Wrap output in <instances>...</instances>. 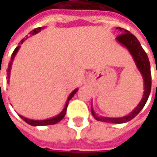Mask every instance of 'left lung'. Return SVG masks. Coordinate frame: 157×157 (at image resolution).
Returning a JSON list of instances; mask_svg holds the SVG:
<instances>
[{"label": "left lung", "instance_id": "left-lung-1", "mask_svg": "<svg viewBox=\"0 0 157 157\" xmlns=\"http://www.w3.org/2000/svg\"><path fill=\"white\" fill-rule=\"evenodd\" d=\"M117 29H119L123 33L118 35L116 39L118 40L119 44H121L122 45L126 47L130 53V55H132L137 68L141 73L142 77L144 79V90L145 91H144L143 98L138 106L128 115L122 117V118H107V117H102V116L99 117L96 114L94 110L92 108V115L97 120L104 122V123H111V124H123V123L130 121L131 119L135 118L145 105V103L148 100L150 93H151V65H150L148 56L142 48L140 43L139 42V40L136 39V37L134 34L130 33L127 30L121 29V28H117Z\"/></svg>", "mask_w": 157, "mask_h": 157}]
</instances>
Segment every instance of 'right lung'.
<instances>
[{
	"mask_svg": "<svg viewBox=\"0 0 157 157\" xmlns=\"http://www.w3.org/2000/svg\"><path fill=\"white\" fill-rule=\"evenodd\" d=\"M42 29H43V28H37V29H34L33 31H31V32L29 33V34H31V35H34V34H36V33H39L40 31H41ZM28 39V37L26 38V39H22V40H21V42H20V44H22L23 42L25 41L26 39ZM21 46L20 45H18L17 48H15V50L13 51V53L12 54V58H11V62H10V64H9L8 65V69H7V79H8V82H9V78H10V71H11V67H12V60H13V59H14V57H15V55H17V51H18L19 48H20ZM78 91V89L76 88L75 89L73 92L70 94V96H69L68 99H67V101H66V103H65V108H64V109L62 110V112L59 114V115L55 116V117H54V118H48V119H45V120H33V119H29V118H25V117H23V116L22 115H19L20 117H21V118H22L24 121L27 123V124H29L32 125V126H44V125H50V124H57V123H59V122L60 121V120H62L63 119V118L65 117V113H66V109H67V107H68V103H69V101L71 100V99L74 97V95H75V93H76V92Z\"/></svg>",
	"mask_w": 157,
	"mask_h": 157,
	"instance_id": "obj_1",
	"label": "right lung"
}]
</instances>
